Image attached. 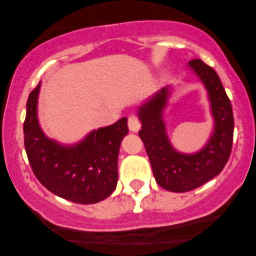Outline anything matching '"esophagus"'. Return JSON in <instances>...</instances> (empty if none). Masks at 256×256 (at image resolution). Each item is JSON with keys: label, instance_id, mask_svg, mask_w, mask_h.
I'll return each instance as SVG.
<instances>
[{"label": "esophagus", "instance_id": "34e87169", "mask_svg": "<svg viewBox=\"0 0 256 256\" xmlns=\"http://www.w3.org/2000/svg\"><path fill=\"white\" fill-rule=\"evenodd\" d=\"M128 128H130V131H132V132H137L140 128V120H138L137 116H131L130 118H128Z\"/></svg>", "mask_w": 256, "mask_h": 256}]
</instances>
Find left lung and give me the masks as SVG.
I'll list each match as a JSON object with an SVG mask.
<instances>
[{
	"mask_svg": "<svg viewBox=\"0 0 256 256\" xmlns=\"http://www.w3.org/2000/svg\"><path fill=\"white\" fill-rule=\"evenodd\" d=\"M188 68L207 91L213 130L206 144L195 152H179L167 134L164 112L168 106L172 85H166L137 110L142 122L140 137L150 160L156 183L172 192H185L201 186L222 171L231 154L234 114L219 76L201 60H192Z\"/></svg>",
	"mask_w": 256,
	"mask_h": 256,
	"instance_id": "left-lung-1",
	"label": "left lung"
}]
</instances>
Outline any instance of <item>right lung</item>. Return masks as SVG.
<instances>
[{
	"mask_svg": "<svg viewBox=\"0 0 256 256\" xmlns=\"http://www.w3.org/2000/svg\"><path fill=\"white\" fill-rule=\"evenodd\" d=\"M40 83L26 104L24 142L32 171L49 192L76 204L107 198L118 183V155L128 132V118L90 131L74 144H62L44 134L38 120Z\"/></svg>",
	"mask_w": 256,
	"mask_h": 256,
	"instance_id": "obj_1",
	"label": "right lung"
}]
</instances>
